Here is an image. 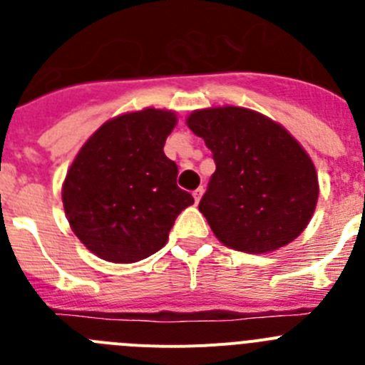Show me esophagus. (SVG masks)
<instances>
[{
	"instance_id": "34e87169",
	"label": "esophagus",
	"mask_w": 365,
	"mask_h": 365,
	"mask_svg": "<svg viewBox=\"0 0 365 365\" xmlns=\"http://www.w3.org/2000/svg\"><path fill=\"white\" fill-rule=\"evenodd\" d=\"M202 193H205V188H202V186H199V188L193 192V199H195V202H199L200 197H202Z\"/></svg>"
}]
</instances>
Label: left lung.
Returning <instances> with one entry per match:
<instances>
[{
    "label": "left lung",
    "mask_w": 365,
    "mask_h": 365,
    "mask_svg": "<svg viewBox=\"0 0 365 365\" xmlns=\"http://www.w3.org/2000/svg\"><path fill=\"white\" fill-rule=\"evenodd\" d=\"M186 125L213 153L217 168L199 212L224 246L260 255L306 230L319 200V177L312 157L282 125L232 105L193 110Z\"/></svg>",
    "instance_id": "8db88e82"
}]
</instances>
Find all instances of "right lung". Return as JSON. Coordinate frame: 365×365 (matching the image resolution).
I'll list each match as a JSON object with an SVG mask.
<instances>
[{"label": "right lung", "mask_w": 365, "mask_h": 365, "mask_svg": "<svg viewBox=\"0 0 365 365\" xmlns=\"http://www.w3.org/2000/svg\"><path fill=\"white\" fill-rule=\"evenodd\" d=\"M175 125L173 110L121 113L99 126L72 160L63 208L76 237L99 259L132 264L153 255L168 242L177 215L193 205L163 152Z\"/></svg>", "instance_id": "obj_1"}]
</instances>
